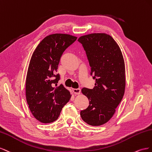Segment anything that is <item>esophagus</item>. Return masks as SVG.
<instances>
[{
    "instance_id": "obj_1",
    "label": "esophagus",
    "mask_w": 152,
    "mask_h": 152,
    "mask_svg": "<svg viewBox=\"0 0 152 152\" xmlns=\"http://www.w3.org/2000/svg\"><path fill=\"white\" fill-rule=\"evenodd\" d=\"M74 94L75 95H79L81 93V90L80 88H76V89H73L72 90Z\"/></svg>"
}]
</instances>
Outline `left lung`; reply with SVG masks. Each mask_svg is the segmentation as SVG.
Here are the masks:
<instances>
[{
	"mask_svg": "<svg viewBox=\"0 0 152 152\" xmlns=\"http://www.w3.org/2000/svg\"><path fill=\"white\" fill-rule=\"evenodd\" d=\"M78 41L83 45L95 79L92 89L83 88L81 92L89 101V106L80 112L85 122L99 126L107 122L115 114L123 98L125 88V68L118 45L105 33L82 36Z\"/></svg>",
	"mask_w": 152,
	"mask_h": 152,
	"instance_id": "obj_1",
	"label": "left lung"
}]
</instances>
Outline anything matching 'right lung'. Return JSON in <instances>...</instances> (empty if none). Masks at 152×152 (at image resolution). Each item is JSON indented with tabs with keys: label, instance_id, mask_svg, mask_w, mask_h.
I'll return each instance as SVG.
<instances>
[{
	"label": "right lung",
	"instance_id": "right-lung-1",
	"mask_svg": "<svg viewBox=\"0 0 152 152\" xmlns=\"http://www.w3.org/2000/svg\"><path fill=\"white\" fill-rule=\"evenodd\" d=\"M76 39L70 34H51L32 55L26 77V99L32 114L41 123L53 122L70 100V92L62 84L57 86L60 75L56 72L64 51Z\"/></svg>",
	"mask_w": 152,
	"mask_h": 152
}]
</instances>
